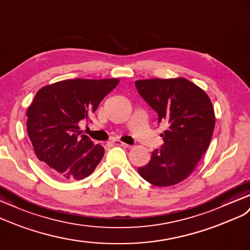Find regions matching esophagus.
I'll return each instance as SVG.
<instances>
[{"mask_svg":"<svg viewBox=\"0 0 250 250\" xmlns=\"http://www.w3.org/2000/svg\"><path fill=\"white\" fill-rule=\"evenodd\" d=\"M113 144H114V145H116V146H125V148H131V146H130V145H127V144H125V143H123V142H121V140H119V139H115V140H113Z\"/></svg>","mask_w":250,"mask_h":250,"instance_id":"34e87169","label":"esophagus"}]
</instances>
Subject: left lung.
<instances>
[{
    "instance_id": "8db88e82",
    "label": "left lung",
    "mask_w": 250,
    "mask_h": 250,
    "mask_svg": "<svg viewBox=\"0 0 250 250\" xmlns=\"http://www.w3.org/2000/svg\"><path fill=\"white\" fill-rule=\"evenodd\" d=\"M135 85L158 114V124L168 126L161 134L165 144L138 173L154 186H173L194 171L208 149L215 125L212 102L204 89L183 77L137 80Z\"/></svg>"
}]
</instances>
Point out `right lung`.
Masks as SVG:
<instances>
[{
	"label": "right lung",
	"mask_w": 250,
	"mask_h": 250,
	"mask_svg": "<svg viewBox=\"0 0 250 250\" xmlns=\"http://www.w3.org/2000/svg\"><path fill=\"white\" fill-rule=\"evenodd\" d=\"M119 79H68L40 88L27 110V133L42 167L61 180L80 181L104 155L80 125L89 119Z\"/></svg>",
	"instance_id": "right-lung-1"
}]
</instances>
